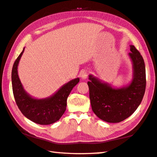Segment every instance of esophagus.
Instances as JSON below:
<instances>
[{"mask_svg": "<svg viewBox=\"0 0 157 157\" xmlns=\"http://www.w3.org/2000/svg\"><path fill=\"white\" fill-rule=\"evenodd\" d=\"M80 76H81V77L82 79L85 80L87 78V76H88V71L87 70H83L80 73Z\"/></svg>", "mask_w": 157, "mask_h": 157, "instance_id": "esophagus-1", "label": "esophagus"}]
</instances>
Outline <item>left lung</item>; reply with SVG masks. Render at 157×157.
<instances>
[{"mask_svg": "<svg viewBox=\"0 0 157 157\" xmlns=\"http://www.w3.org/2000/svg\"><path fill=\"white\" fill-rule=\"evenodd\" d=\"M129 56L132 62L133 78L129 84L114 87L93 75H89L92 110L108 123H119L130 117L140 105L146 89V68L141 54L130 45Z\"/></svg>", "mask_w": 157, "mask_h": 157, "instance_id": "left-lung-1", "label": "left lung"}]
</instances>
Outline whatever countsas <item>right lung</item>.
<instances>
[{
    "label": "right lung",
    "instance_id": "obj_1",
    "mask_svg": "<svg viewBox=\"0 0 157 157\" xmlns=\"http://www.w3.org/2000/svg\"><path fill=\"white\" fill-rule=\"evenodd\" d=\"M24 49L15 61L11 72L13 93L16 104L21 113L35 123L50 124L56 123L64 113L67 98L80 79L76 78L71 80L48 98L37 99L32 97L25 91L17 73V66Z\"/></svg>",
    "mask_w": 157,
    "mask_h": 157
}]
</instances>
